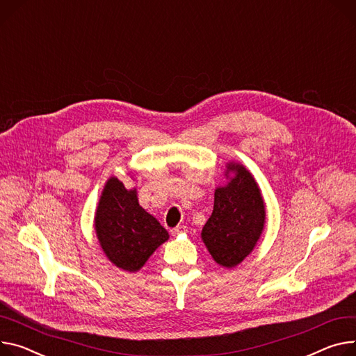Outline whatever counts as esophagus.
<instances>
[{
	"mask_svg": "<svg viewBox=\"0 0 356 356\" xmlns=\"http://www.w3.org/2000/svg\"><path fill=\"white\" fill-rule=\"evenodd\" d=\"M185 231H186V227L178 225V227H175V228L171 229V234H172V236H177V235H179V234H182V232H185Z\"/></svg>",
	"mask_w": 356,
	"mask_h": 356,
	"instance_id": "obj_1",
	"label": "esophagus"
}]
</instances>
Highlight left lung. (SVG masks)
Listing matches in <instances>:
<instances>
[{
    "mask_svg": "<svg viewBox=\"0 0 356 356\" xmlns=\"http://www.w3.org/2000/svg\"><path fill=\"white\" fill-rule=\"evenodd\" d=\"M225 168L227 184L215 188L213 211L201 238L212 259L231 269L257 247L266 208L257 179L241 162L229 161Z\"/></svg>",
    "mask_w": 356,
    "mask_h": 356,
    "instance_id": "obj_1",
    "label": "left lung"
}]
</instances>
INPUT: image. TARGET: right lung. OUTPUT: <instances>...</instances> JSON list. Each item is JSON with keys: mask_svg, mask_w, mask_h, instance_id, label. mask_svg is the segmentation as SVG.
Here are the masks:
<instances>
[{"mask_svg": "<svg viewBox=\"0 0 356 356\" xmlns=\"http://www.w3.org/2000/svg\"><path fill=\"white\" fill-rule=\"evenodd\" d=\"M94 228L105 257L125 272H138L170 238L156 218L140 205L136 188H125L114 175L104 185Z\"/></svg>", "mask_w": 356, "mask_h": 356, "instance_id": "right-lung-1", "label": "right lung"}]
</instances>
